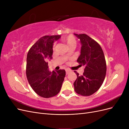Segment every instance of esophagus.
<instances>
[{
  "label": "esophagus",
  "mask_w": 129,
  "mask_h": 129,
  "mask_svg": "<svg viewBox=\"0 0 129 129\" xmlns=\"http://www.w3.org/2000/svg\"><path fill=\"white\" fill-rule=\"evenodd\" d=\"M71 71H69V70H68V69H67L66 71V75H68V74L69 73H71Z\"/></svg>",
  "instance_id": "34e87169"
}]
</instances>
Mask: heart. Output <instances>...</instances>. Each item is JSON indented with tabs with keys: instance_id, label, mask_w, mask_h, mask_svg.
I'll use <instances>...</instances> for the list:
<instances>
[{
	"instance_id": "1",
	"label": "heart",
	"mask_w": 129,
	"mask_h": 129,
	"mask_svg": "<svg viewBox=\"0 0 129 129\" xmlns=\"http://www.w3.org/2000/svg\"><path fill=\"white\" fill-rule=\"evenodd\" d=\"M63 40L68 47L73 45H75L76 43L75 38L73 36H68L67 37H65L63 38Z\"/></svg>"
}]
</instances>
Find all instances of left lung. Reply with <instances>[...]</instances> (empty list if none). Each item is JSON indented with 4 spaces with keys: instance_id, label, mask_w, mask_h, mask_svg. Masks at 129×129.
Returning <instances> with one entry per match:
<instances>
[{
    "instance_id": "obj_1",
    "label": "left lung",
    "mask_w": 129,
    "mask_h": 129,
    "mask_svg": "<svg viewBox=\"0 0 129 129\" xmlns=\"http://www.w3.org/2000/svg\"><path fill=\"white\" fill-rule=\"evenodd\" d=\"M81 44V54L77 62L85 66L82 75L76 71L74 90L78 94L90 96L100 88L104 80L107 65L103 50L96 41L85 34H74Z\"/></svg>"
}]
</instances>
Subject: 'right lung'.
I'll return each mask as SVG.
<instances>
[{
	"label": "right lung",
	"instance_id": "add662e5",
	"mask_svg": "<svg viewBox=\"0 0 129 129\" xmlns=\"http://www.w3.org/2000/svg\"><path fill=\"white\" fill-rule=\"evenodd\" d=\"M60 37L57 35L40 38L27 54V80L33 90L44 98L53 97L60 92L66 76L64 69L49 72L47 62L52 59L53 43Z\"/></svg>",
	"mask_w": 129,
	"mask_h": 129
}]
</instances>
